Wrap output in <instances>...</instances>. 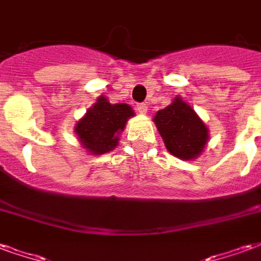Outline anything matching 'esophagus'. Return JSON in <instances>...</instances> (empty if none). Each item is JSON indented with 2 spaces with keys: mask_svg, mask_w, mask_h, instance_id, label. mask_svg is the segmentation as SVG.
Returning a JSON list of instances; mask_svg holds the SVG:
<instances>
[{
  "mask_svg": "<svg viewBox=\"0 0 261 261\" xmlns=\"http://www.w3.org/2000/svg\"><path fill=\"white\" fill-rule=\"evenodd\" d=\"M137 111L140 112L141 115H146L148 106H146V103H138V105H137Z\"/></svg>",
  "mask_w": 261,
  "mask_h": 261,
  "instance_id": "1",
  "label": "esophagus"
}]
</instances>
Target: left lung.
I'll return each instance as SVG.
<instances>
[{
    "label": "left lung",
    "mask_w": 261,
    "mask_h": 261,
    "mask_svg": "<svg viewBox=\"0 0 261 261\" xmlns=\"http://www.w3.org/2000/svg\"><path fill=\"white\" fill-rule=\"evenodd\" d=\"M153 121L167 150L179 159L190 160L199 156L207 142L206 125L179 96L158 112Z\"/></svg>",
    "instance_id": "1"
}]
</instances>
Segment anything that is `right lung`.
Instances as JSON below:
<instances>
[{"mask_svg":"<svg viewBox=\"0 0 261 261\" xmlns=\"http://www.w3.org/2000/svg\"><path fill=\"white\" fill-rule=\"evenodd\" d=\"M134 116L127 103L112 105L101 96L76 125V133L84 148L94 155H102L115 149L117 134L124 130L127 119Z\"/></svg>","mask_w":261,"mask_h":261,"instance_id":"add662e5","label":"right lung"}]
</instances>
